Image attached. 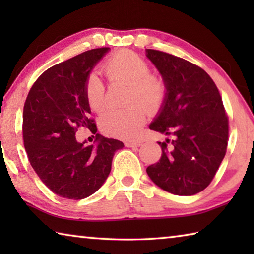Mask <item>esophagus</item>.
Returning <instances> with one entry per match:
<instances>
[{"instance_id": "obj_1", "label": "esophagus", "mask_w": 254, "mask_h": 254, "mask_svg": "<svg viewBox=\"0 0 254 254\" xmlns=\"http://www.w3.org/2000/svg\"><path fill=\"white\" fill-rule=\"evenodd\" d=\"M142 144V142L139 140H130V141H126V145L127 148H134V147H140Z\"/></svg>"}]
</instances>
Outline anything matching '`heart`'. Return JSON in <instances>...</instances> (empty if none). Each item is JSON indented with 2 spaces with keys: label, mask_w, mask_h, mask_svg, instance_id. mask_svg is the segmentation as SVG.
<instances>
[{
  "label": "heart",
  "mask_w": 254,
  "mask_h": 254,
  "mask_svg": "<svg viewBox=\"0 0 254 254\" xmlns=\"http://www.w3.org/2000/svg\"><path fill=\"white\" fill-rule=\"evenodd\" d=\"M110 83L127 85L126 109L111 110L101 118V127L107 134L128 139L134 136L145 121V110L157 111L166 102L167 85L161 77L150 74L147 60L131 50H120L110 56L101 67ZM89 109L100 113L106 106L104 85L96 74L88 76L84 87ZM141 102L144 106H140Z\"/></svg>",
  "instance_id": "b5f03b06"
}]
</instances>
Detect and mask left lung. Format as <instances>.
Masks as SVG:
<instances>
[{
    "label": "left lung",
    "mask_w": 254,
    "mask_h": 254,
    "mask_svg": "<svg viewBox=\"0 0 254 254\" xmlns=\"http://www.w3.org/2000/svg\"><path fill=\"white\" fill-rule=\"evenodd\" d=\"M168 94L150 130L169 135L147 174L163 190L191 196L208 186L224 158L229 118L217 86L200 67L163 51L147 49Z\"/></svg>",
    "instance_id": "8db88e82"
}]
</instances>
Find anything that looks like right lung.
I'll return each instance as SVG.
<instances>
[{
	"mask_svg": "<svg viewBox=\"0 0 254 254\" xmlns=\"http://www.w3.org/2000/svg\"><path fill=\"white\" fill-rule=\"evenodd\" d=\"M109 48L87 50L57 64L39 76L23 107V143L29 161L51 191L68 199L94 194L109 176L112 159L123 142L98 134L84 87L92 68ZM87 127L97 139L76 142L75 132Z\"/></svg>",
	"mask_w": 254,
	"mask_h": 254,
	"instance_id": "1",
	"label": "right lung"
}]
</instances>
